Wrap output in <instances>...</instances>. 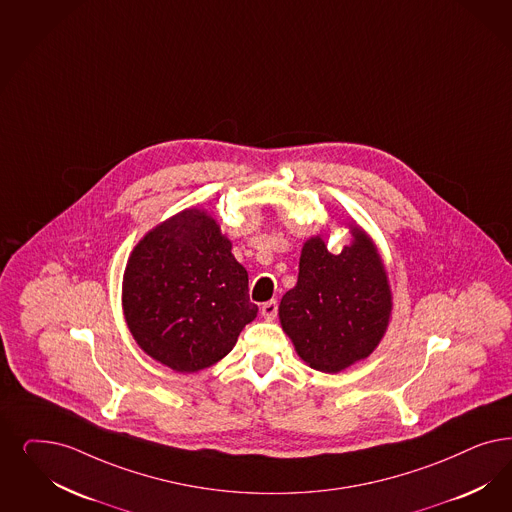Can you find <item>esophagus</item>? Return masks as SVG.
Wrapping results in <instances>:
<instances>
[{
	"label": "esophagus",
	"instance_id": "34e87169",
	"mask_svg": "<svg viewBox=\"0 0 512 512\" xmlns=\"http://www.w3.org/2000/svg\"><path fill=\"white\" fill-rule=\"evenodd\" d=\"M261 316H263L266 321H274L276 316H278V302H276V300H268V302H265V304L261 306Z\"/></svg>",
	"mask_w": 512,
	"mask_h": 512
}]
</instances>
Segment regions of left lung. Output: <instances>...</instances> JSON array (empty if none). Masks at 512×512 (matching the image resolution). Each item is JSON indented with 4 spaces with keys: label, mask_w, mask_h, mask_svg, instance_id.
<instances>
[{
    "label": "left lung",
    "mask_w": 512,
    "mask_h": 512,
    "mask_svg": "<svg viewBox=\"0 0 512 512\" xmlns=\"http://www.w3.org/2000/svg\"><path fill=\"white\" fill-rule=\"evenodd\" d=\"M352 242L331 253L321 234L300 251L299 280L278 316L295 352L312 369L340 372L367 359L388 331L393 295L384 259L369 232L346 223Z\"/></svg>",
    "instance_id": "1"
}]
</instances>
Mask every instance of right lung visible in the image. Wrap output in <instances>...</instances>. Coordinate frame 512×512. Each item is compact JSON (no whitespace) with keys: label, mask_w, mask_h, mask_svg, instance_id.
Returning a JSON list of instances; mask_svg holds the SVG:
<instances>
[{"label":"right lung","mask_w":512,"mask_h":512,"mask_svg":"<svg viewBox=\"0 0 512 512\" xmlns=\"http://www.w3.org/2000/svg\"><path fill=\"white\" fill-rule=\"evenodd\" d=\"M257 310L246 268L206 210L187 208L153 227L124 268L128 331L172 371L191 374L221 361Z\"/></svg>","instance_id":"add662e5"}]
</instances>
